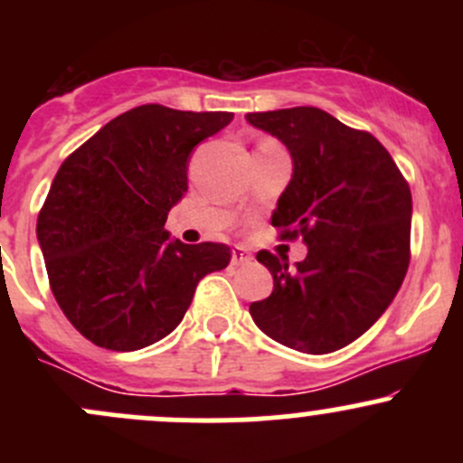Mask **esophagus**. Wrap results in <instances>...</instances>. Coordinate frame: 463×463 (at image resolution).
Instances as JSON below:
<instances>
[{
	"label": "esophagus",
	"mask_w": 463,
	"mask_h": 463,
	"mask_svg": "<svg viewBox=\"0 0 463 463\" xmlns=\"http://www.w3.org/2000/svg\"><path fill=\"white\" fill-rule=\"evenodd\" d=\"M250 260H253V255H250L246 249H241V246H237V249L232 250V264H235V266L250 264Z\"/></svg>",
	"instance_id": "esophagus-1"
}]
</instances>
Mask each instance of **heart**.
Segmentation results:
<instances>
[{"label":"heart","mask_w":463,"mask_h":463,"mask_svg":"<svg viewBox=\"0 0 463 463\" xmlns=\"http://www.w3.org/2000/svg\"><path fill=\"white\" fill-rule=\"evenodd\" d=\"M275 145H278L275 141H261L260 147H275Z\"/></svg>","instance_id":"heart-1"}]
</instances>
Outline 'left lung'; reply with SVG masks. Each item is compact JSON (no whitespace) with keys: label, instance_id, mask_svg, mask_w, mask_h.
Wrapping results in <instances>:
<instances>
[{"label":"left lung","instance_id":"1","mask_svg":"<svg viewBox=\"0 0 463 463\" xmlns=\"http://www.w3.org/2000/svg\"><path fill=\"white\" fill-rule=\"evenodd\" d=\"M279 138L293 176L270 223L282 240L307 244V258L260 250L273 293L250 305L275 343L329 354L365 334L394 300L410 264L412 194L390 152L370 132L347 128L318 107L246 114Z\"/></svg>","mask_w":463,"mask_h":463}]
</instances>
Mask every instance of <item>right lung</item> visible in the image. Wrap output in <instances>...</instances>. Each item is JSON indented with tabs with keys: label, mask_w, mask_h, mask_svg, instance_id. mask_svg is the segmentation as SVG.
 Wrapping results in <instances>:
<instances>
[{
	"label": "right lung",
	"mask_w": 463,
	"mask_h": 463,
	"mask_svg": "<svg viewBox=\"0 0 463 463\" xmlns=\"http://www.w3.org/2000/svg\"><path fill=\"white\" fill-rule=\"evenodd\" d=\"M231 111L141 105L64 158L37 214L51 291L98 347L134 352L176 329L226 244L170 240L165 219L188 193V158Z\"/></svg>",
	"instance_id": "right-lung-1"
}]
</instances>
